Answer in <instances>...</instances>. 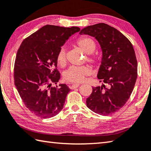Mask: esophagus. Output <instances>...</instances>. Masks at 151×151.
<instances>
[{
    "mask_svg": "<svg viewBox=\"0 0 151 151\" xmlns=\"http://www.w3.org/2000/svg\"><path fill=\"white\" fill-rule=\"evenodd\" d=\"M80 85H79L78 84H73L71 86H70V89H75V88H78Z\"/></svg>",
    "mask_w": 151,
    "mask_h": 151,
    "instance_id": "esophagus-1",
    "label": "esophagus"
}]
</instances>
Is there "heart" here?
<instances>
[{"mask_svg": "<svg viewBox=\"0 0 151 151\" xmlns=\"http://www.w3.org/2000/svg\"><path fill=\"white\" fill-rule=\"evenodd\" d=\"M76 45L83 50L85 53L88 54L87 61L95 63L97 59L91 55L96 49V43L92 38L89 37H83L76 40ZM66 51L64 48H61L57 55V61L61 66H64L66 63ZM90 69L86 66L70 67L64 72L63 78L66 81L73 83H80L84 81L85 76L90 75Z\"/></svg>", "mask_w": 151, "mask_h": 151, "instance_id": "b5f03b06", "label": "heart"}]
</instances>
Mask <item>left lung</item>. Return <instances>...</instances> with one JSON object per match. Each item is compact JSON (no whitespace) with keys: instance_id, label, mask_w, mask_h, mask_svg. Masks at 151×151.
<instances>
[{"instance_id":"8db88e82","label":"left lung","mask_w":151,"mask_h":151,"mask_svg":"<svg viewBox=\"0 0 151 151\" xmlns=\"http://www.w3.org/2000/svg\"><path fill=\"white\" fill-rule=\"evenodd\" d=\"M98 41L102 49L98 78L107 85L93 87L86 99L92 111L108 116L119 110L129 98L137 77V61L131 43L116 28L100 23L88 26L79 33Z\"/></svg>"}]
</instances>
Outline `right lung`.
<instances>
[{
  "instance_id": "add662e5",
  "label": "right lung",
  "mask_w": 151,
  "mask_h": 151,
  "mask_svg": "<svg viewBox=\"0 0 151 151\" xmlns=\"http://www.w3.org/2000/svg\"><path fill=\"white\" fill-rule=\"evenodd\" d=\"M78 27L43 26L21 43L14 64V84L29 110L42 118L55 116L63 108L70 91L67 84H57L60 73L57 55Z\"/></svg>"
}]
</instances>
